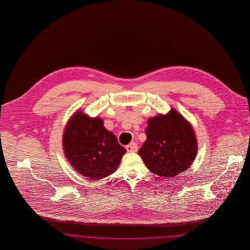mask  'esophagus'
<instances>
[{"mask_svg":"<svg viewBox=\"0 0 250 250\" xmlns=\"http://www.w3.org/2000/svg\"><path fill=\"white\" fill-rule=\"evenodd\" d=\"M125 148H126V151L129 152V153H136L138 151V146L135 143L128 144Z\"/></svg>","mask_w":250,"mask_h":250,"instance_id":"34e87169","label":"esophagus"}]
</instances>
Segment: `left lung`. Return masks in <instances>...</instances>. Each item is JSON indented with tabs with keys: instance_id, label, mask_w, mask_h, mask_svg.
Masks as SVG:
<instances>
[{
	"instance_id": "8db88e82",
	"label": "left lung",
	"mask_w": 250,
	"mask_h": 250,
	"mask_svg": "<svg viewBox=\"0 0 250 250\" xmlns=\"http://www.w3.org/2000/svg\"><path fill=\"white\" fill-rule=\"evenodd\" d=\"M145 133L147 139L138 154L153 173L172 178L191 166L198 150L196 135L174 108L148 120Z\"/></svg>"
}]
</instances>
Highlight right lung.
<instances>
[{"label": "right lung", "instance_id": "right-lung-1", "mask_svg": "<svg viewBox=\"0 0 250 250\" xmlns=\"http://www.w3.org/2000/svg\"><path fill=\"white\" fill-rule=\"evenodd\" d=\"M62 145L72 167L92 181L112 174L126 152L115 135L105 128L103 120L90 118L81 110L68 121Z\"/></svg>", "mask_w": 250, "mask_h": 250}]
</instances>
